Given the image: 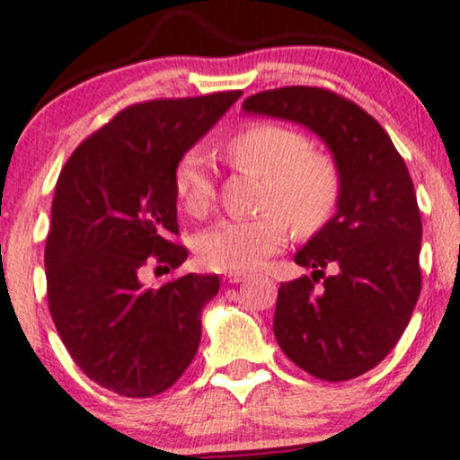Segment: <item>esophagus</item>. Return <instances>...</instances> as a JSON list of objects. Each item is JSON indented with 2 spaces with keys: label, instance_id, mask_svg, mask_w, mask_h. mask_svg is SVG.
Listing matches in <instances>:
<instances>
[{
  "label": "esophagus",
  "instance_id": "esophagus-1",
  "mask_svg": "<svg viewBox=\"0 0 460 460\" xmlns=\"http://www.w3.org/2000/svg\"><path fill=\"white\" fill-rule=\"evenodd\" d=\"M246 278H248L246 271H229V273H225V279L229 281V284H240V281H243Z\"/></svg>",
  "mask_w": 460,
  "mask_h": 460
}]
</instances>
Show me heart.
I'll return each instance as SVG.
<instances>
[{
  "label": "heart",
  "instance_id": "obj_1",
  "mask_svg": "<svg viewBox=\"0 0 460 460\" xmlns=\"http://www.w3.org/2000/svg\"><path fill=\"white\" fill-rule=\"evenodd\" d=\"M234 166L262 176L261 208L252 218H226L195 237V254L214 271H246L284 248L290 223L314 234L332 218L341 199V170L328 153L309 149L301 132L278 124H250L226 143ZM182 210L204 217L214 204V179L204 151L179 159L172 176Z\"/></svg>",
  "mask_w": 460,
  "mask_h": 460
}]
</instances>
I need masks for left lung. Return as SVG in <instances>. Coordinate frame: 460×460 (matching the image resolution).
<instances>
[{
	"label": "left lung",
	"mask_w": 460,
	"mask_h": 460,
	"mask_svg": "<svg viewBox=\"0 0 460 460\" xmlns=\"http://www.w3.org/2000/svg\"><path fill=\"white\" fill-rule=\"evenodd\" d=\"M243 109L314 130L342 182L334 218L294 256L314 273L279 286L275 339L322 381L364 375L397 345L422 286V223L406 162L370 113L332 90L286 85L248 96Z\"/></svg>",
	"instance_id": "1"
}]
</instances>
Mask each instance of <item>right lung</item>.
Segmentation results:
<instances>
[{
	"mask_svg": "<svg viewBox=\"0 0 460 460\" xmlns=\"http://www.w3.org/2000/svg\"><path fill=\"white\" fill-rule=\"evenodd\" d=\"M240 96L137 102L60 170L44 254L48 307L73 362L113 394H162L198 353L217 275L187 273L159 288H145L140 275L185 262L187 248L174 242V168Z\"/></svg>",
	"mask_w": 460,
	"mask_h": 460,
	"instance_id": "add662e5",
	"label": "right lung"
}]
</instances>
